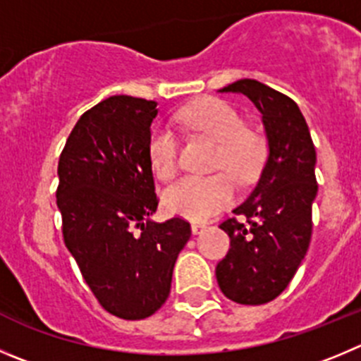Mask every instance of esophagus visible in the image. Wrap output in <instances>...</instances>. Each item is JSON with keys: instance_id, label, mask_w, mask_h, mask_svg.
I'll return each mask as SVG.
<instances>
[{"instance_id": "1", "label": "esophagus", "mask_w": 361, "mask_h": 361, "mask_svg": "<svg viewBox=\"0 0 361 361\" xmlns=\"http://www.w3.org/2000/svg\"><path fill=\"white\" fill-rule=\"evenodd\" d=\"M192 233L200 235L201 231L207 230V222H192Z\"/></svg>"}]
</instances>
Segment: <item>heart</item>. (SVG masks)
Instances as JSON below:
<instances>
[{
	"instance_id": "b5f03b06",
	"label": "heart",
	"mask_w": 361,
	"mask_h": 361,
	"mask_svg": "<svg viewBox=\"0 0 361 361\" xmlns=\"http://www.w3.org/2000/svg\"><path fill=\"white\" fill-rule=\"evenodd\" d=\"M181 126L203 135L219 146L215 169H226L237 181L251 180L265 158V140L258 131L245 128L235 106L222 99L204 97L188 104L178 116ZM147 160L160 180L174 176L178 167V140L173 131L157 128L147 140ZM233 200V183L224 173L212 176H185L165 188L164 204L174 215L192 221L208 219Z\"/></svg>"
}]
</instances>
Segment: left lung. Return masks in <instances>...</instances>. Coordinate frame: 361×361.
I'll return each mask as SVG.
<instances>
[{"mask_svg": "<svg viewBox=\"0 0 361 361\" xmlns=\"http://www.w3.org/2000/svg\"><path fill=\"white\" fill-rule=\"evenodd\" d=\"M247 96L262 114L269 154L247 200L222 222L230 251L215 269L222 294L238 305H264L294 278L312 238V204L317 196L315 146L301 110L285 94L238 80L221 89Z\"/></svg>", "mask_w": 361, "mask_h": 361, "instance_id": "1", "label": "left lung"}]
</instances>
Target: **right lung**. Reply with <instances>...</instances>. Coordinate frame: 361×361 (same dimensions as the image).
I'll use <instances>...</instances> for the list:
<instances>
[{
	"label": "right lung",
	"instance_id": "obj_1",
	"mask_svg": "<svg viewBox=\"0 0 361 361\" xmlns=\"http://www.w3.org/2000/svg\"><path fill=\"white\" fill-rule=\"evenodd\" d=\"M157 103L112 96L87 110L59 160L56 204L66 247L99 305L139 321L169 298L190 224L151 221L158 208L147 160Z\"/></svg>",
	"mask_w": 361,
	"mask_h": 361
}]
</instances>
